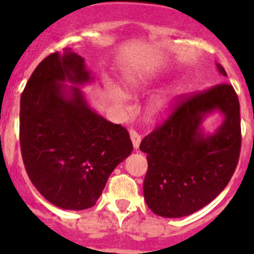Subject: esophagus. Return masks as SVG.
<instances>
[{
	"label": "esophagus",
	"instance_id": "1",
	"mask_svg": "<svg viewBox=\"0 0 254 254\" xmlns=\"http://www.w3.org/2000/svg\"><path fill=\"white\" fill-rule=\"evenodd\" d=\"M129 135H130V139H131V143H133V147H134L135 150H137V149H138V146H139V142H141V135L138 134V131L133 130V129L129 131Z\"/></svg>",
	"mask_w": 254,
	"mask_h": 254
}]
</instances>
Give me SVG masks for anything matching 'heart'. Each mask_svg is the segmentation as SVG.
Wrapping results in <instances>:
<instances>
[{
    "label": "heart",
    "instance_id": "1",
    "mask_svg": "<svg viewBox=\"0 0 254 254\" xmlns=\"http://www.w3.org/2000/svg\"><path fill=\"white\" fill-rule=\"evenodd\" d=\"M141 85L138 80H129L127 81V87L130 88H138ZM107 92L109 97L112 99V101L117 105L123 103L124 100V93L120 91L119 88L116 87H108ZM183 92V88L181 84H175L171 88H169L167 91H165L163 93H161L159 96H157L153 101H151L150 105V113L153 116H163L166 115L167 112L171 111V108L175 105L177 100L179 99V96L182 95Z\"/></svg>",
    "mask_w": 254,
    "mask_h": 254
}]
</instances>
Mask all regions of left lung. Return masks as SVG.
I'll list each match as a JSON object with an SVG mask.
<instances>
[{"instance_id": "8db88e82", "label": "left lung", "mask_w": 254, "mask_h": 254, "mask_svg": "<svg viewBox=\"0 0 254 254\" xmlns=\"http://www.w3.org/2000/svg\"><path fill=\"white\" fill-rule=\"evenodd\" d=\"M217 69L227 76L220 64ZM215 110L225 115V121L213 135L204 136L201 121ZM139 149L149 165L143 196L155 215L182 217L203 208L225 189L239 163L240 103L232 85L181 96Z\"/></svg>"}]
</instances>
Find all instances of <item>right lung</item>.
<instances>
[{
    "label": "right lung",
    "instance_id": "obj_1",
    "mask_svg": "<svg viewBox=\"0 0 254 254\" xmlns=\"http://www.w3.org/2000/svg\"><path fill=\"white\" fill-rule=\"evenodd\" d=\"M84 59L64 49L38 64L21 96L19 142L26 173L50 203L91 208L112 171L133 150L120 124L97 115L77 87L91 81Z\"/></svg>",
    "mask_w": 254,
    "mask_h": 254
}]
</instances>
